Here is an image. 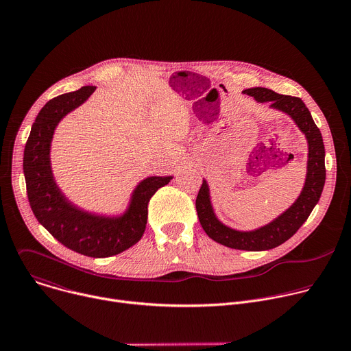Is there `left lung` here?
Segmentation results:
<instances>
[{"mask_svg": "<svg viewBox=\"0 0 351 351\" xmlns=\"http://www.w3.org/2000/svg\"><path fill=\"white\" fill-rule=\"evenodd\" d=\"M243 93L254 97L258 103H271L272 108L287 114L300 130L306 134L308 141V162L303 191L295 199V203L280 217L252 232L234 230L218 221L210 202V190L206 180H203V184L198 190L195 210L203 229L217 243L230 248L247 250V252H263V250L275 248L289 240L307 221L311 211L319 202L326 176L325 147L322 134L302 98L278 94L265 87L247 88Z\"/></svg>", "mask_w": 351, "mask_h": 351, "instance_id": "8db88e82", "label": "left lung"}]
</instances>
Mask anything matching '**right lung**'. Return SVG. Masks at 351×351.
Segmentation results:
<instances>
[{"instance_id": "right-lung-1", "label": "right lung", "mask_w": 351, "mask_h": 351, "mask_svg": "<svg viewBox=\"0 0 351 351\" xmlns=\"http://www.w3.org/2000/svg\"><path fill=\"white\" fill-rule=\"evenodd\" d=\"M94 90L95 86H83L77 91L49 99L41 108L25 145L23 173L29 203L37 221L73 252L93 258H104L125 252L141 239L149 198L168 184L172 176L144 179L132 195L129 210L118 218L91 215L68 202L53 178L49 145L58 122L83 104Z\"/></svg>"}]
</instances>
